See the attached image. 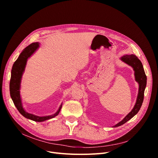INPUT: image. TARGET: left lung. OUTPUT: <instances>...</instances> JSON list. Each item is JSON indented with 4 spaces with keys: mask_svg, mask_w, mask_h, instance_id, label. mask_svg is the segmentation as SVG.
Wrapping results in <instances>:
<instances>
[{
    "mask_svg": "<svg viewBox=\"0 0 158 158\" xmlns=\"http://www.w3.org/2000/svg\"><path fill=\"white\" fill-rule=\"evenodd\" d=\"M120 60L133 68V70H135V80L139 84V91L136 102L133 107V109L132 110V111L121 122L118 123L117 125L113 126L114 127L123 125V123H125L128 120L131 119L135 114L138 113L143 101L144 92L147 85V76L143 67V64L135 55H124L120 58Z\"/></svg>",
    "mask_w": 158,
    "mask_h": 158,
    "instance_id": "left-lung-1",
    "label": "left lung"
}]
</instances>
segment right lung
Instances as JSON below:
<instances>
[{
    "instance_id": "1",
    "label": "right lung",
    "mask_w": 158,
    "mask_h": 158,
    "mask_svg": "<svg viewBox=\"0 0 158 158\" xmlns=\"http://www.w3.org/2000/svg\"><path fill=\"white\" fill-rule=\"evenodd\" d=\"M38 47V42L31 44V45H29L23 50V51L20 53V56H19L18 59L14 63L11 70V76L10 83V95L13 101V103L22 115H23L24 117L32 120L33 121L44 122L45 120L52 118L59 114L61 109L62 104L60 106L59 110H57V111L55 114L49 116H45V117H39V116L29 113L24 110L22 106L20 94L21 79L25 68H26L27 59L36 51Z\"/></svg>"
}]
</instances>
